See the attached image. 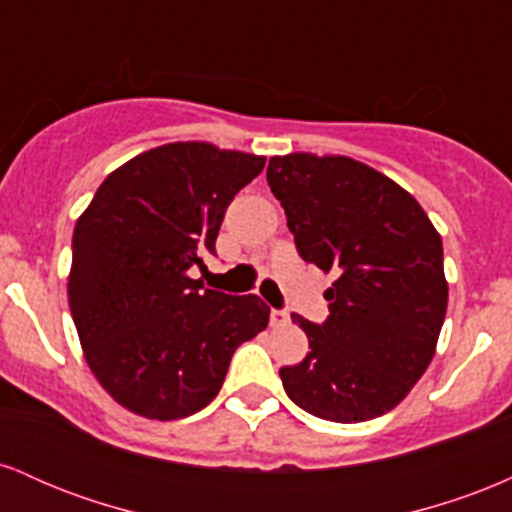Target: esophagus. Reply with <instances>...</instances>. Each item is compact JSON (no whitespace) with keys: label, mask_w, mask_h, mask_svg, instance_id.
Instances as JSON below:
<instances>
[{"label":"esophagus","mask_w":512,"mask_h":512,"mask_svg":"<svg viewBox=\"0 0 512 512\" xmlns=\"http://www.w3.org/2000/svg\"><path fill=\"white\" fill-rule=\"evenodd\" d=\"M291 322V315L286 313V310H272V313H269V325L274 327V330H279V327H286Z\"/></svg>","instance_id":"obj_1"}]
</instances>
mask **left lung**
<instances>
[{
    "label": "left lung",
    "mask_w": 512,
    "mask_h": 512,
    "mask_svg": "<svg viewBox=\"0 0 512 512\" xmlns=\"http://www.w3.org/2000/svg\"><path fill=\"white\" fill-rule=\"evenodd\" d=\"M267 182L298 255L337 276L322 325L291 315L310 351L279 370L286 395L337 424L383 416L436 354L448 310L443 240L407 190L354 158L274 156Z\"/></svg>",
    "instance_id": "1"
}]
</instances>
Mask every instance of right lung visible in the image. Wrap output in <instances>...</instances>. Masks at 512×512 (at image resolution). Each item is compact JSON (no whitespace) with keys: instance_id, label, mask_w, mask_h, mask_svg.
Instances as JSON below:
<instances>
[{"instance_id":"obj_1","label":"right lung","mask_w":512,"mask_h":512,"mask_svg":"<svg viewBox=\"0 0 512 512\" xmlns=\"http://www.w3.org/2000/svg\"><path fill=\"white\" fill-rule=\"evenodd\" d=\"M264 156L175 142L134 156L93 195L72 238L69 308L88 368L117 404L185 419L219 395L228 363L269 322L260 296L204 289L228 204Z\"/></svg>"}]
</instances>
